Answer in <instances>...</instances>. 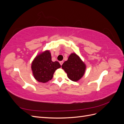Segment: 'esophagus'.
I'll list each match as a JSON object with an SVG mask.
<instances>
[{
  "label": "esophagus",
  "mask_w": 124,
  "mask_h": 124,
  "mask_svg": "<svg viewBox=\"0 0 124 124\" xmlns=\"http://www.w3.org/2000/svg\"><path fill=\"white\" fill-rule=\"evenodd\" d=\"M59 63H60V64H61V65L62 66V63H63V61H61V62H59Z\"/></svg>",
  "instance_id": "obj_1"
}]
</instances>
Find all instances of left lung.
<instances>
[{
	"mask_svg": "<svg viewBox=\"0 0 124 124\" xmlns=\"http://www.w3.org/2000/svg\"><path fill=\"white\" fill-rule=\"evenodd\" d=\"M62 69L71 81L77 82L83 77L85 72L86 65L75 53H71L67 61L63 63Z\"/></svg>",
	"mask_w": 124,
	"mask_h": 124,
	"instance_id": "left-lung-1",
	"label": "left lung"
}]
</instances>
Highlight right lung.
<instances>
[{
	"mask_svg": "<svg viewBox=\"0 0 124 124\" xmlns=\"http://www.w3.org/2000/svg\"><path fill=\"white\" fill-rule=\"evenodd\" d=\"M61 67L58 62H52L49 50L37 55L32 62L31 66L33 77L37 81L41 83H46L51 80L55 70Z\"/></svg>",
	"mask_w": 124,
	"mask_h": 124,
	"instance_id": "right-lung-1",
	"label": "right lung"
}]
</instances>
